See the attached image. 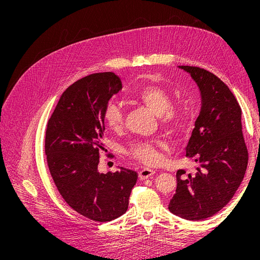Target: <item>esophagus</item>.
<instances>
[{
	"mask_svg": "<svg viewBox=\"0 0 260 260\" xmlns=\"http://www.w3.org/2000/svg\"><path fill=\"white\" fill-rule=\"evenodd\" d=\"M154 173H155L154 170L149 169V168H144V169H142V170H141V171L139 172V178H140L141 180H144V179H147V178H149L150 176L154 175Z\"/></svg>",
	"mask_w": 260,
	"mask_h": 260,
	"instance_id": "esophagus-1",
	"label": "esophagus"
}]
</instances>
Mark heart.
<instances>
[{"label": "heart", "mask_w": 260, "mask_h": 260, "mask_svg": "<svg viewBox=\"0 0 260 260\" xmlns=\"http://www.w3.org/2000/svg\"><path fill=\"white\" fill-rule=\"evenodd\" d=\"M136 99L158 116L160 124L166 128L176 129L185 119V111L179 105H171V96L162 88L149 85L141 89ZM105 122L115 132H120L124 124V114L120 106L111 103L105 110ZM156 142H136L128 149L129 155L148 166H156L161 160V155Z\"/></svg>", "instance_id": "obj_1"}]
</instances>
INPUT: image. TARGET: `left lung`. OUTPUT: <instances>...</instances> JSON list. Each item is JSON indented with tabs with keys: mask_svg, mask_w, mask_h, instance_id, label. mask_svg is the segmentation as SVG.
I'll return each mask as SVG.
<instances>
[{
	"mask_svg": "<svg viewBox=\"0 0 260 260\" xmlns=\"http://www.w3.org/2000/svg\"><path fill=\"white\" fill-rule=\"evenodd\" d=\"M178 67L196 82L201 111L185 148V155L197 168L187 175L184 170L177 171L169 210L185 220L202 221L231 200L245 176L249 156L242 109L228 86L214 74L195 66Z\"/></svg>",
	"mask_w": 260,
	"mask_h": 260,
	"instance_id": "8db88e82",
	"label": "left lung"
}]
</instances>
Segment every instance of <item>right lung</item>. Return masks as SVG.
Listing matches in <instances>:
<instances>
[{"mask_svg":"<svg viewBox=\"0 0 260 260\" xmlns=\"http://www.w3.org/2000/svg\"><path fill=\"white\" fill-rule=\"evenodd\" d=\"M121 89L114 73L77 81L63 92L45 133L46 160L59 193L80 215L101 223L125 214L138 178L137 172L122 167L107 174L98 169L105 110Z\"/></svg>","mask_w":260,"mask_h":260,"instance_id":"1","label":"right lung"}]
</instances>
